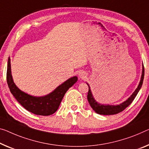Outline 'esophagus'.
Masks as SVG:
<instances>
[{
  "label": "esophagus",
  "instance_id": "obj_1",
  "mask_svg": "<svg viewBox=\"0 0 149 149\" xmlns=\"http://www.w3.org/2000/svg\"><path fill=\"white\" fill-rule=\"evenodd\" d=\"M78 74H79V77L81 78V79H85V78L86 77V73L83 71V70H80V71L79 72V73H78Z\"/></svg>",
  "mask_w": 149,
  "mask_h": 149
}]
</instances>
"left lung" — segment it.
I'll use <instances>...</instances> for the list:
<instances>
[{
    "mask_svg": "<svg viewBox=\"0 0 149 149\" xmlns=\"http://www.w3.org/2000/svg\"><path fill=\"white\" fill-rule=\"evenodd\" d=\"M144 75H145V70H144V66L143 63V70H142V74L141 77V81L139 82L138 86L136 88V90L134 91V93L130 95V97L127 98V100L122 103L117 105H110V104H100L99 102H97V100L94 98L92 92H91V87L89 86V84L86 82L87 85L88 86V92L87 95V99L89 102V104L92 107V109L95 111V113L97 114H102V115H113V114H116L119 113L120 112L127 108L128 106L131 104V102L133 101L134 98L136 97L137 94L139 92L140 89L142 86L144 79Z\"/></svg>",
    "mask_w": 149,
    "mask_h": 149,
    "instance_id": "left-lung-1",
    "label": "left lung"
}]
</instances>
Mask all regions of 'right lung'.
I'll list each match as a JSON object with an SVG mask.
<instances>
[{"instance_id":"obj_1","label":"right lung","mask_w":149,"mask_h":149,"mask_svg":"<svg viewBox=\"0 0 149 149\" xmlns=\"http://www.w3.org/2000/svg\"><path fill=\"white\" fill-rule=\"evenodd\" d=\"M77 76L72 77L57 86L51 93L42 97H35L23 92L14 82L10 57L8 60L6 81L11 93L19 103L27 111L37 115L49 116L55 113L65 93L77 81Z\"/></svg>"}]
</instances>
